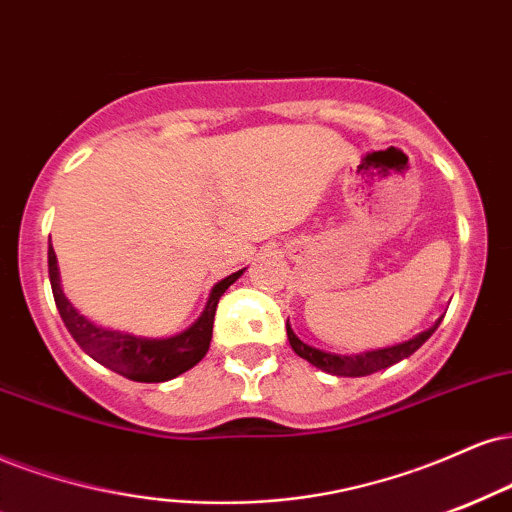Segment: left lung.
I'll return each instance as SVG.
<instances>
[{"mask_svg": "<svg viewBox=\"0 0 512 512\" xmlns=\"http://www.w3.org/2000/svg\"><path fill=\"white\" fill-rule=\"evenodd\" d=\"M439 324L441 319L432 326V329L422 331L420 336L410 338V341L400 343V346L384 348V350H369V353H362V355H334V353H324V350L307 346V343H303L293 334L291 324H286V334H288V341H291V348L303 357V360L310 362V365L324 369V372L329 374H336V377H367V374H374L379 372V369H386L396 365L400 360H405V357H410L429 336L434 334Z\"/></svg>", "mask_w": 512, "mask_h": 512, "instance_id": "obj_1", "label": "left lung"}]
</instances>
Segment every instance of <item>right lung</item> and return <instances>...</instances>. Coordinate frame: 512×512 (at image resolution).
Instances as JSON below:
<instances>
[{"mask_svg": "<svg viewBox=\"0 0 512 512\" xmlns=\"http://www.w3.org/2000/svg\"><path fill=\"white\" fill-rule=\"evenodd\" d=\"M47 264L54 303H57L59 315L64 319L73 341L100 365L109 367L112 372L121 374V377L145 381V384H159V381L174 379L178 374L188 372L190 367H195L207 355L219 298L243 274V269H240V272L219 281L212 288V295H209L200 319L183 334L171 338H140L133 334H123V331L102 329V326L92 324L90 319L80 315L76 307L66 300L64 291H61L57 255H54L52 245L47 250Z\"/></svg>", "mask_w": 512, "mask_h": 512, "instance_id": "right-lung-1", "label": "right lung"}]
</instances>
